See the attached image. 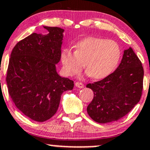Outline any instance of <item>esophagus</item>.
<instances>
[{
    "label": "esophagus",
    "instance_id": "obj_1",
    "mask_svg": "<svg viewBox=\"0 0 150 150\" xmlns=\"http://www.w3.org/2000/svg\"><path fill=\"white\" fill-rule=\"evenodd\" d=\"M75 86L78 88H84V85L80 82H75Z\"/></svg>",
    "mask_w": 150,
    "mask_h": 150
}]
</instances>
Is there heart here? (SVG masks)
I'll use <instances>...</instances> for the list:
<instances>
[{
	"instance_id": "heart-1",
	"label": "heart",
	"mask_w": 150,
	"mask_h": 150,
	"mask_svg": "<svg viewBox=\"0 0 150 150\" xmlns=\"http://www.w3.org/2000/svg\"><path fill=\"white\" fill-rule=\"evenodd\" d=\"M121 57V49L112 40L88 37L79 41L72 52L64 49L60 55L63 71L67 75H77L84 64L88 75L101 79L110 75L117 65Z\"/></svg>"
}]
</instances>
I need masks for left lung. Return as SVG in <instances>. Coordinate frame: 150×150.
Instances as JSON below:
<instances>
[{"instance_id":"obj_1","label":"left lung","mask_w":150,"mask_h":150,"mask_svg":"<svg viewBox=\"0 0 150 150\" xmlns=\"http://www.w3.org/2000/svg\"><path fill=\"white\" fill-rule=\"evenodd\" d=\"M144 69L129 47L124 51L115 72L100 81L89 83L93 99L87 108L89 116L98 123L117 121L139 103L142 94Z\"/></svg>"}]
</instances>
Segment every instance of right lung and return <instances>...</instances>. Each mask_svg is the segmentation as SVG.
<instances>
[{
	"mask_svg": "<svg viewBox=\"0 0 150 150\" xmlns=\"http://www.w3.org/2000/svg\"><path fill=\"white\" fill-rule=\"evenodd\" d=\"M44 28L48 34L34 33L15 45L6 75L8 94L16 108L40 122L56 113L62 93L74 87V82L60 77L55 67L60 60L64 30Z\"/></svg>",
	"mask_w": 150,
	"mask_h": 150,
	"instance_id": "obj_1",
	"label": "right lung"
}]
</instances>
